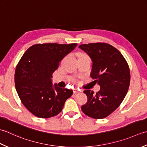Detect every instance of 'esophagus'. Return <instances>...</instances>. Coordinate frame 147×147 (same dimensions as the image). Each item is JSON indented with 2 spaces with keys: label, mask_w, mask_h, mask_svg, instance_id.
Wrapping results in <instances>:
<instances>
[{
  "label": "esophagus",
  "mask_w": 147,
  "mask_h": 147,
  "mask_svg": "<svg viewBox=\"0 0 147 147\" xmlns=\"http://www.w3.org/2000/svg\"><path fill=\"white\" fill-rule=\"evenodd\" d=\"M73 91H74V94H76V93H77V92H80V89H74Z\"/></svg>",
  "instance_id": "1"
}]
</instances>
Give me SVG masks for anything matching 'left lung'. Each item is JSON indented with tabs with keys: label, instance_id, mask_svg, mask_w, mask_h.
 <instances>
[{
	"label": "left lung",
	"instance_id": "8db88e82",
	"mask_svg": "<svg viewBox=\"0 0 147 147\" xmlns=\"http://www.w3.org/2000/svg\"><path fill=\"white\" fill-rule=\"evenodd\" d=\"M79 48L88 53L92 61L91 77L100 86V90L86 89L88 102L82 111L91 118L104 119L114 112L126 95L130 84V70L121 52L107 43L81 44Z\"/></svg>",
	"mask_w": 147,
	"mask_h": 147
}]
</instances>
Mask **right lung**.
I'll list each match as a JSON object with an SVG mask.
<instances>
[{"mask_svg":"<svg viewBox=\"0 0 147 147\" xmlns=\"http://www.w3.org/2000/svg\"><path fill=\"white\" fill-rule=\"evenodd\" d=\"M77 44L44 43L33 45L23 54L14 74L17 93L30 112L47 119L61 112L65 102L73 94L71 89L53 87V73L59 62Z\"/></svg>","mask_w":147,"mask_h":147,"instance_id":"1","label":"right lung"}]
</instances>
